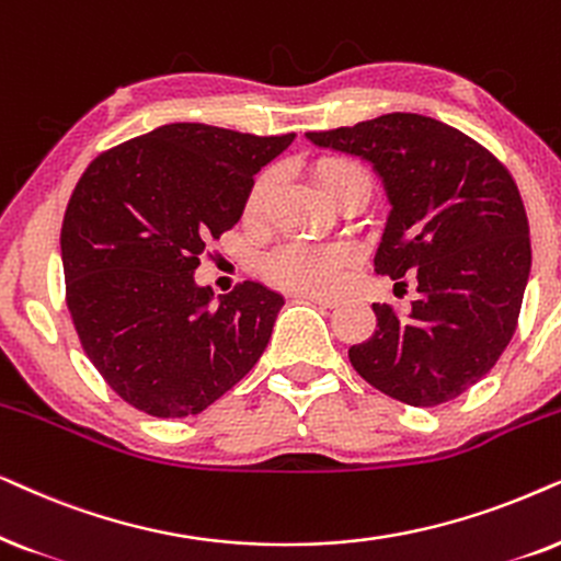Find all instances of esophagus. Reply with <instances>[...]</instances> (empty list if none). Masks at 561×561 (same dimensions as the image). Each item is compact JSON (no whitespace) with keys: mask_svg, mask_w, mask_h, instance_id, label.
I'll use <instances>...</instances> for the list:
<instances>
[{"mask_svg":"<svg viewBox=\"0 0 561 561\" xmlns=\"http://www.w3.org/2000/svg\"><path fill=\"white\" fill-rule=\"evenodd\" d=\"M302 297L323 310H333L335 305H339V297H325V295H302Z\"/></svg>","mask_w":561,"mask_h":561,"instance_id":"obj_1","label":"esophagus"}]
</instances>
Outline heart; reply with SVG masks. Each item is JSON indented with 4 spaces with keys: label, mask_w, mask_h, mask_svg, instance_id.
Returning a JSON list of instances; mask_svg holds the SVG:
<instances>
[{
    "label": "heart",
    "mask_w": 561,
    "mask_h": 561,
    "mask_svg": "<svg viewBox=\"0 0 561 561\" xmlns=\"http://www.w3.org/2000/svg\"><path fill=\"white\" fill-rule=\"evenodd\" d=\"M316 176L325 194H331L343 179L364 176L356 163L343 159H325L316 167ZM272 190V176H261L249 194L245 213L256 215L264 207V199ZM351 261V249L341 243H312L293 241L276 249L266 259V272L276 285L295 289L305 295H325L341 285L343 268Z\"/></svg>",
    "instance_id": "1"
}]
</instances>
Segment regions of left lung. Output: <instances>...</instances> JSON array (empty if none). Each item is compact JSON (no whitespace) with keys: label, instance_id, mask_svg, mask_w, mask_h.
I'll return each instance as SVG.
<instances>
[{"label":"left lung","instance_id":"1","mask_svg":"<svg viewBox=\"0 0 561 561\" xmlns=\"http://www.w3.org/2000/svg\"><path fill=\"white\" fill-rule=\"evenodd\" d=\"M305 138L375 169L390 203L377 274H413L417 285L408 316L371 305L377 331L348 348L351 364L408 405L459 398L511 343L531 274L528 218L513 176L461 130L413 112Z\"/></svg>","mask_w":561,"mask_h":561}]
</instances>
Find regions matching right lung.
Listing matches in <instances>:
<instances>
[{"instance_id":"add662e5","label":"right lung","mask_w":561,"mask_h":561,"mask_svg":"<svg viewBox=\"0 0 561 561\" xmlns=\"http://www.w3.org/2000/svg\"><path fill=\"white\" fill-rule=\"evenodd\" d=\"M293 140L171 123L81 174L61 228L66 302L89 362L133 408L203 413L264 354L285 297L261 282L215 297L194 268Z\"/></svg>"}]
</instances>
